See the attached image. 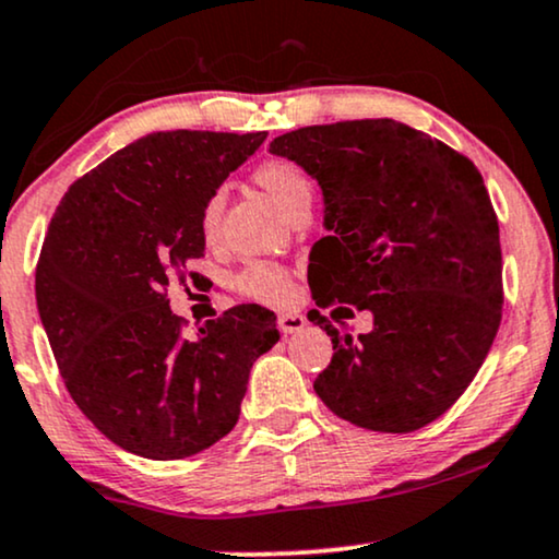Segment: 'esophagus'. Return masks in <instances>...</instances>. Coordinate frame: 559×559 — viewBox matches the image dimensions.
Here are the masks:
<instances>
[{
    "instance_id": "1",
    "label": "esophagus",
    "mask_w": 559,
    "mask_h": 559,
    "mask_svg": "<svg viewBox=\"0 0 559 559\" xmlns=\"http://www.w3.org/2000/svg\"><path fill=\"white\" fill-rule=\"evenodd\" d=\"M304 324H307V320H304V317L296 314V312L278 314V330L284 332V335H292V332L304 330Z\"/></svg>"
}]
</instances>
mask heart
Segmentation results:
<instances>
[{"instance_id": "b5f03b06", "label": "heart", "mask_w": 559, "mask_h": 559, "mask_svg": "<svg viewBox=\"0 0 559 559\" xmlns=\"http://www.w3.org/2000/svg\"><path fill=\"white\" fill-rule=\"evenodd\" d=\"M252 180H255L258 186L286 211V214H292L296 206H301V203H312V178H309L307 169L296 165L294 159L273 157L260 162V165L252 169ZM222 218L224 193L214 190V193L203 201L201 214H198V229H201V237L206 239L209 245L218 242V235H222ZM235 288L239 296H245V299L278 307V304H286L292 299V275H288L286 267L275 263H250L245 271L237 273Z\"/></svg>"}]
</instances>
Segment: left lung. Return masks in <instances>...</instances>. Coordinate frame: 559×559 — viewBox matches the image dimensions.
Listing matches in <instances>:
<instances>
[{"instance_id":"8db88e82","label":"left lung","mask_w":559,"mask_h":559,"mask_svg":"<svg viewBox=\"0 0 559 559\" xmlns=\"http://www.w3.org/2000/svg\"><path fill=\"white\" fill-rule=\"evenodd\" d=\"M271 152L322 186L332 235L317 242V307L373 314V330L350 337L314 309L309 320L335 350L314 392L379 433L441 418L503 317L498 216L475 162L392 118L307 126L275 136Z\"/></svg>"}]
</instances>
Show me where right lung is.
<instances>
[{
	"instance_id": "1",
	"label": "right lung",
	"mask_w": 559,
	"mask_h": 559,
	"mask_svg": "<svg viewBox=\"0 0 559 559\" xmlns=\"http://www.w3.org/2000/svg\"><path fill=\"white\" fill-rule=\"evenodd\" d=\"M265 136L152 133L74 180L51 218L35 265L40 322L76 407L131 454L169 462L214 447L239 420L252 364L278 343L258 304L188 337L167 299L206 250L203 201Z\"/></svg>"
}]
</instances>
